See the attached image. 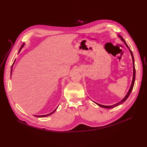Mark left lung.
Listing matches in <instances>:
<instances>
[{
  "mask_svg": "<svg viewBox=\"0 0 147 147\" xmlns=\"http://www.w3.org/2000/svg\"><path fill=\"white\" fill-rule=\"evenodd\" d=\"M121 38L122 40L124 42V43L126 44V47H127L128 48H129V47L127 45V44H126V42L124 41V40L121 37ZM129 51H130V53H131V56H132V62H133V78H132V84H131V87H130L129 90V91H128V92L127 93V94L126 95V96L124 97V99H123L119 102H118V103H117V104H115V105H109V106H106V105H100V104H99L96 103L97 105H98L99 106L101 107L105 108V109H112V108L115 107H117V106H118V105H120V104H123V102L128 98V97L129 96V95H130V94H131V91H132V89H133V87H134V82H135V78H136V69H135V65H134V56H133L132 52L131 51V50H130V49H129Z\"/></svg>",
  "mask_w": 147,
  "mask_h": 147,
  "instance_id": "1",
  "label": "left lung"
}]
</instances>
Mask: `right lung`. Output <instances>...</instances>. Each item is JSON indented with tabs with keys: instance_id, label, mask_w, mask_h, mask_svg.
<instances>
[{
	"instance_id": "obj_1",
	"label": "right lung",
	"mask_w": 147,
	"mask_h": 147,
	"mask_svg": "<svg viewBox=\"0 0 147 147\" xmlns=\"http://www.w3.org/2000/svg\"><path fill=\"white\" fill-rule=\"evenodd\" d=\"M24 46V44H23V45H22L21 47V48H20V51H19V53H20V51H21V48H22V47H23ZM14 63H15V61H14ZM14 63H13V64H14ZM13 65H12V67H11V71H12V68H13ZM57 109H56L54 111H53V112H52L51 113H49V114H47V115H35V117H38V118H40V117H47V116H49V115H50L51 114H52V113H54L55 111H56V110Z\"/></svg>"
}]
</instances>
